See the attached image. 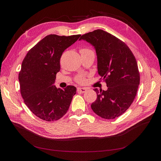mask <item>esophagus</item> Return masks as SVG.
I'll return each mask as SVG.
<instances>
[{
    "label": "esophagus",
    "mask_w": 161,
    "mask_h": 161,
    "mask_svg": "<svg viewBox=\"0 0 161 161\" xmlns=\"http://www.w3.org/2000/svg\"><path fill=\"white\" fill-rule=\"evenodd\" d=\"M86 91H87L86 88H80V87L77 88V91L82 92V93H84V92H85Z\"/></svg>",
    "instance_id": "34e87169"
}]
</instances>
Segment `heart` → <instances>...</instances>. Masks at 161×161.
I'll list each match as a JSON object with an SVG mask.
<instances>
[{"instance_id": "heart-1", "label": "heart", "mask_w": 161, "mask_h": 161, "mask_svg": "<svg viewBox=\"0 0 161 161\" xmlns=\"http://www.w3.org/2000/svg\"><path fill=\"white\" fill-rule=\"evenodd\" d=\"M92 52V51L91 50H89V49H82L80 50V53H82V52ZM76 80L78 82H80V83H82V82H84L85 80V76L83 75H79V76L76 77Z\"/></svg>"}]
</instances>
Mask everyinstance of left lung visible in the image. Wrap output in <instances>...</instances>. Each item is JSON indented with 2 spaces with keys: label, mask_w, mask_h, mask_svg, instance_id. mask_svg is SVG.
Here are the masks:
<instances>
[{
  "label": "left lung",
  "mask_w": 161,
  "mask_h": 161,
  "mask_svg": "<svg viewBox=\"0 0 161 161\" xmlns=\"http://www.w3.org/2000/svg\"><path fill=\"white\" fill-rule=\"evenodd\" d=\"M94 47L98 74L105 81L108 90L94 89L97 98L91 105L95 113L104 119L122 115L132 103L140 85V73L134 54L124 42L102 30L82 35Z\"/></svg>",
  "instance_id": "1"
}]
</instances>
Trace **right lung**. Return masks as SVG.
Listing matches in <instances>:
<instances>
[{"label": "right lung", "instance_id": "1", "mask_svg": "<svg viewBox=\"0 0 161 161\" xmlns=\"http://www.w3.org/2000/svg\"><path fill=\"white\" fill-rule=\"evenodd\" d=\"M80 37L48 35L33 46L23 60L19 74L21 94L28 108L39 118L56 121L69 110L76 88L69 85L62 90L53 84L60 70L62 53Z\"/></svg>", "mask_w": 161, "mask_h": 161}]
</instances>
